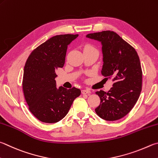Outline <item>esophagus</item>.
I'll return each mask as SVG.
<instances>
[{"instance_id": "obj_1", "label": "esophagus", "mask_w": 158, "mask_h": 158, "mask_svg": "<svg viewBox=\"0 0 158 158\" xmlns=\"http://www.w3.org/2000/svg\"><path fill=\"white\" fill-rule=\"evenodd\" d=\"M81 93L82 94H90L91 93V92L89 90H87V89H85V90H81Z\"/></svg>"}]
</instances>
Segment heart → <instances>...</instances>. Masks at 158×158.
I'll use <instances>...</instances> for the list:
<instances>
[{
	"label": "heart",
	"instance_id": "1",
	"mask_svg": "<svg viewBox=\"0 0 158 158\" xmlns=\"http://www.w3.org/2000/svg\"><path fill=\"white\" fill-rule=\"evenodd\" d=\"M86 48H92V47H90V46H87Z\"/></svg>",
	"mask_w": 158,
	"mask_h": 158
}]
</instances>
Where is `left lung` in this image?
I'll return each instance as SVG.
<instances>
[{"instance_id": "8db88e82", "label": "left lung", "mask_w": 158, "mask_h": 158, "mask_svg": "<svg viewBox=\"0 0 158 158\" xmlns=\"http://www.w3.org/2000/svg\"><path fill=\"white\" fill-rule=\"evenodd\" d=\"M86 37L101 42L104 61L102 74L114 82L107 93H95L101 100L95 112L106 121L118 120L132 110L141 93L142 71L139 56L135 48L114 31L91 33Z\"/></svg>"}]
</instances>
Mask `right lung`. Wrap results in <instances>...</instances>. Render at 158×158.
I'll list each match as a JSON object with an SVG mask.
<instances>
[{"label":"right lung","mask_w":158,"mask_h":158,"mask_svg":"<svg viewBox=\"0 0 158 158\" xmlns=\"http://www.w3.org/2000/svg\"><path fill=\"white\" fill-rule=\"evenodd\" d=\"M78 34L52 37L34 49L27 59L23 90L29 110L45 123H56L68 114L73 102L81 94L75 87L56 88V71L65 64L68 45Z\"/></svg>","instance_id":"1"}]
</instances>
